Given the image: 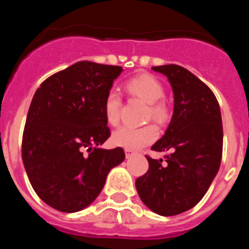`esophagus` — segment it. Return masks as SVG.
Returning a JSON list of instances; mask_svg holds the SVG:
<instances>
[{
  "mask_svg": "<svg viewBox=\"0 0 249 249\" xmlns=\"http://www.w3.org/2000/svg\"><path fill=\"white\" fill-rule=\"evenodd\" d=\"M124 153H126V157L127 158L132 157V156L135 155V152L132 151V149H124Z\"/></svg>",
  "mask_w": 249,
  "mask_h": 249,
  "instance_id": "esophagus-1",
  "label": "esophagus"
}]
</instances>
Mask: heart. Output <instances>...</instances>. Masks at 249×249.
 Masks as SVG:
<instances>
[{"mask_svg":"<svg viewBox=\"0 0 249 249\" xmlns=\"http://www.w3.org/2000/svg\"><path fill=\"white\" fill-rule=\"evenodd\" d=\"M126 89L131 96L148 103L147 118L158 123H164L169 118V106L163 100L164 87L158 78L148 73L136 76L126 82ZM105 117L111 126H117L121 121V96L118 92L109 91L105 98ZM158 137V129L155 124L144 126H122L113 132L112 141L116 146L126 149H140L152 143Z\"/></svg>","mask_w":249,"mask_h":249,"instance_id":"1","label":"heart"}]
</instances>
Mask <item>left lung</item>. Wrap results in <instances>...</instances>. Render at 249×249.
Returning <instances> with one entry per match:
<instances>
[{"label":"left lung","mask_w":249,"mask_h":249,"mask_svg":"<svg viewBox=\"0 0 249 249\" xmlns=\"http://www.w3.org/2000/svg\"><path fill=\"white\" fill-rule=\"evenodd\" d=\"M152 68L168 78L175 93L172 120L152 149L171 153L164 163L146 156L148 171L136 179V188L149 210L176 215L203 198L218 172L223 148L221 109L210 87L186 68L177 65Z\"/></svg>","instance_id":"left-lung-1"}]
</instances>
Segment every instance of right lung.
<instances>
[{
  "mask_svg": "<svg viewBox=\"0 0 249 249\" xmlns=\"http://www.w3.org/2000/svg\"><path fill=\"white\" fill-rule=\"evenodd\" d=\"M121 72L120 66L81 61L48 77L32 98L22 160L37 196L59 212L89 206L124 160L121 147H97L111 136L103 106Z\"/></svg>",
  "mask_w": 249,
  "mask_h": 249,
  "instance_id": "add662e5",
  "label": "right lung"
}]
</instances>
